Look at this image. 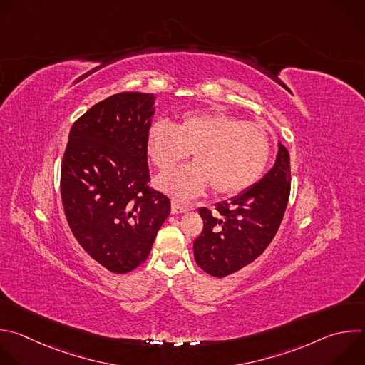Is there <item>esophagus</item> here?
<instances>
[{
	"mask_svg": "<svg viewBox=\"0 0 365 365\" xmlns=\"http://www.w3.org/2000/svg\"><path fill=\"white\" fill-rule=\"evenodd\" d=\"M185 212H187V207H186V206H182V205H179L178 202H172V213H173V215L185 213Z\"/></svg>",
	"mask_w": 365,
	"mask_h": 365,
	"instance_id": "obj_1",
	"label": "esophagus"
}]
</instances>
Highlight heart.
<instances>
[{
  "mask_svg": "<svg viewBox=\"0 0 365 365\" xmlns=\"http://www.w3.org/2000/svg\"><path fill=\"white\" fill-rule=\"evenodd\" d=\"M271 152L264 126L220 111L187 113L176 126L160 120L148 132V155L162 173L193 153V165L158 179V186L178 199L195 197L209 183L217 196L245 192L262 176Z\"/></svg>",
  "mask_w": 365,
  "mask_h": 365,
  "instance_id": "obj_1",
  "label": "heart"
}]
</instances>
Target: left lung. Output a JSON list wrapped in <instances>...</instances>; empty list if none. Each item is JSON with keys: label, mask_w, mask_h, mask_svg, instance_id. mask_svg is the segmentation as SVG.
<instances>
[{"label": "left lung", "mask_w": 365, "mask_h": 365, "mask_svg": "<svg viewBox=\"0 0 365 365\" xmlns=\"http://www.w3.org/2000/svg\"><path fill=\"white\" fill-rule=\"evenodd\" d=\"M289 153L278 143L274 168L245 192L216 203V212L199 207L203 230L193 242L196 264L223 278L254 262L271 244L282 222L289 192Z\"/></svg>", "instance_id": "left-lung-1"}]
</instances>
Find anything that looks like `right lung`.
Listing matches in <instances>:
<instances>
[{
  "label": "right lung",
  "instance_id": "add662e5",
  "mask_svg": "<svg viewBox=\"0 0 365 365\" xmlns=\"http://www.w3.org/2000/svg\"><path fill=\"white\" fill-rule=\"evenodd\" d=\"M155 96L118 93L74 121L61 162V200L68 226L101 267L126 274L142 265L170 200L149 187L148 132Z\"/></svg>",
  "mask_w": 365,
  "mask_h": 365
}]
</instances>
